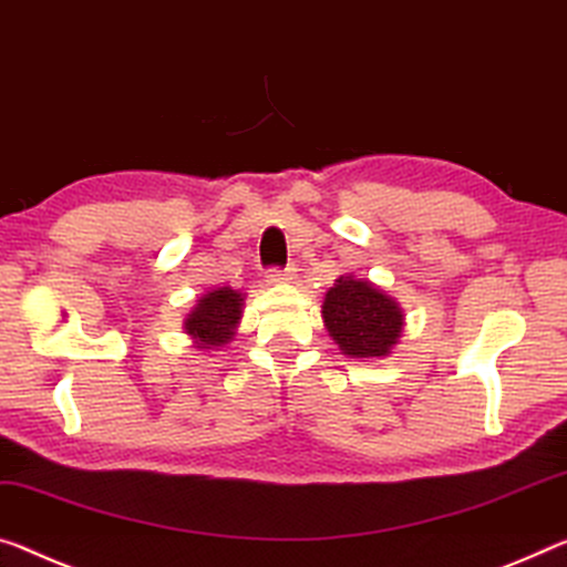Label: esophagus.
<instances>
[{"mask_svg":"<svg viewBox=\"0 0 567 567\" xmlns=\"http://www.w3.org/2000/svg\"><path fill=\"white\" fill-rule=\"evenodd\" d=\"M265 277H267L269 285H285V282H292L295 269H290V267H287V269H269Z\"/></svg>","mask_w":567,"mask_h":567,"instance_id":"1","label":"esophagus"}]
</instances>
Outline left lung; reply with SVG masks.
I'll use <instances>...</instances> for the list:
<instances>
[{"instance_id": "obj_1", "label": "left lung", "mask_w": 567, "mask_h": 567, "mask_svg": "<svg viewBox=\"0 0 567 567\" xmlns=\"http://www.w3.org/2000/svg\"><path fill=\"white\" fill-rule=\"evenodd\" d=\"M322 322L343 355L381 361L396 348L406 316L401 305L371 280L340 275L322 300Z\"/></svg>"}]
</instances>
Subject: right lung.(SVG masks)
<instances>
[{
    "instance_id": "1",
    "label": "right lung",
    "mask_w": 567,
    "mask_h": 567,
    "mask_svg": "<svg viewBox=\"0 0 567 567\" xmlns=\"http://www.w3.org/2000/svg\"><path fill=\"white\" fill-rule=\"evenodd\" d=\"M241 308H245V295L239 290H231L229 285L212 287L188 310L184 318V332L192 338L194 348L219 350L229 340H235Z\"/></svg>"
}]
</instances>
